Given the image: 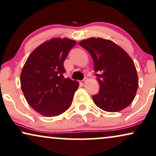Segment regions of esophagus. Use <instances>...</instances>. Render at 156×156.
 Returning <instances> with one entry per match:
<instances>
[{
  "mask_svg": "<svg viewBox=\"0 0 156 156\" xmlns=\"http://www.w3.org/2000/svg\"><path fill=\"white\" fill-rule=\"evenodd\" d=\"M86 80H87V78H85L83 80H81V81H80V83H82V84H84V83H86Z\"/></svg>",
  "mask_w": 156,
  "mask_h": 156,
  "instance_id": "obj_1",
  "label": "esophagus"
}]
</instances>
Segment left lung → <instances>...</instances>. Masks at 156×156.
<instances>
[{
  "mask_svg": "<svg viewBox=\"0 0 156 156\" xmlns=\"http://www.w3.org/2000/svg\"><path fill=\"white\" fill-rule=\"evenodd\" d=\"M79 45L92 57L95 76L100 85L92 96L98 107L118 112L133 102L138 87L136 66L128 53L113 41L101 38L83 40Z\"/></svg>",
  "mask_w": 156,
  "mask_h": 156,
  "instance_id": "obj_1",
  "label": "left lung"
}]
</instances>
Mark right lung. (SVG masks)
Segmentation results:
<instances>
[{
  "instance_id": "obj_1",
  "label": "right lung",
  "mask_w": 156,
  "mask_h": 156,
  "mask_svg": "<svg viewBox=\"0 0 156 156\" xmlns=\"http://www.w3.org/2000/svg\"><path fill=\"white\" fill-rule=\"evenodd\" d=\"M76 42L53 38L33 51L23 68L20 86L30 106L43 116L59 115L69 108L78 82L65 78L63 63Z\"/></svg>"
}]
</instances>
